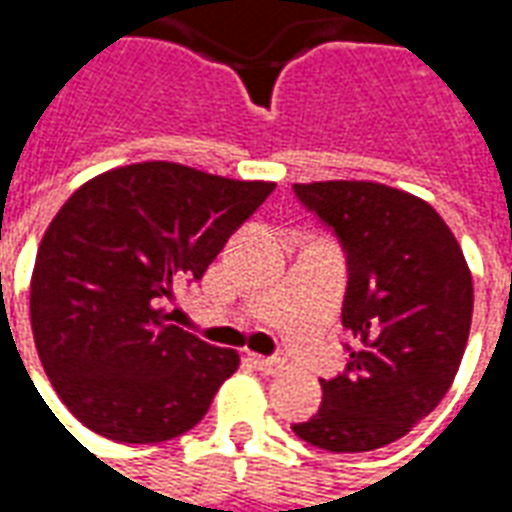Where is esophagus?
<instances>
[{
    "mask_svg": "<svg viewBox=\"0 0 512 512\" xmlns=\"http://www.w3.org/2000/svg\"><path fill=\"white\" fill-rule=\"evenodd\" d=\"M252 365L260 370V373H266V376H277L285 370V362L277 359V356H252Z\"/></svg>",
    "mask_w": 512,
    "mask_h": 512,
    "instance_id": "obj_1",
    "label": "esophagus"
}]
</instances>
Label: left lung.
I'll return each mask as SVG.
<instances>
[{
  "label": "left lung",
  "instance_id": "obj_1",
  "mask_svg": "<svg viewBox=\"0 0 512 512\" xmlns=\"http://www.w3.org/2000/svg\"><path fill=\"white\" fill-rule=\"evenodd\" d=\"M296 200L340 241L343 326L354 348L321 381V408L293 433L329 452H367L406 436L447 395L472 326V274L428 202L384 183H296Z\"/></svg>",
  "mask_w": 512,
  "mask_h": 512
}]
</instances>
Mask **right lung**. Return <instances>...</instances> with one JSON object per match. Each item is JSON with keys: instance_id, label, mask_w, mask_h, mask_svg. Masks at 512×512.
<instances>
[{"instance_id": "obj_1", "label": "right lung", "mask_w": 512, "mask_h": 512, "mask_svg": "<svg viewBox=\"0 0 512 512\" xmlns=\"http://www.w3.org/2000/svg\"><path fill=\"white\" fill-rule=\"evenodd\" d=\"M277 183L145 161L87 180L40 241L29 312L46 376L106 439L158 444L191 430L238 354L172 326L167 299L200 282Z\"/></svg>"}]
</instances>
